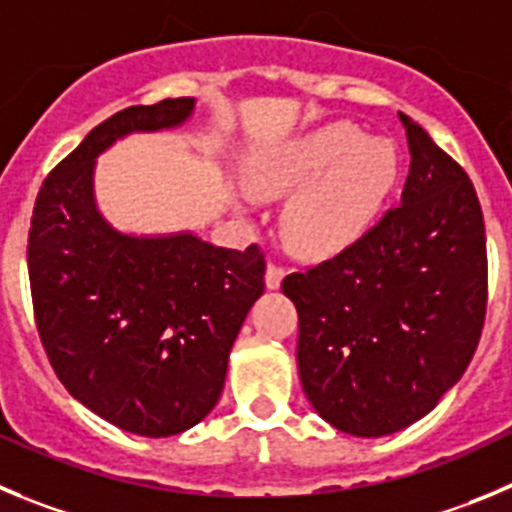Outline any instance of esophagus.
<instances>
[{"label": "esophagus", "instance_id": "1", "mask_svg": "<svg viewBox=\"0 0 512 512\" xmlns=\"http://www.w3.org/2000/svg\"><path fill=\"white\" fill-rule=\"evenodd\" d=\"M283 278H285V270H283V267L275 265V262H270V265H267V270H265V285H267V290H278L280 283H283Z\"/></svg>", "mask_w": 512, "mask_h": 512}]
</instances>
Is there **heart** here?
<instances>
[{"instance_id": "heart-1", "label": "heart", "mask_w": 512, "mask_h": 512, "mask_svg": "<svg viewBox=\"0 0 512 512\" xmlns=\"http://www.w3.org/2000/svg\"><path fill=\"white\" fill-rule=\"evenodd\" d=\"M396 176L399 154L389 138H364L353 123H331L260 156L247 184L265 199L303 188L288 204L285 234L303 255L331 257L374 227Z\"/></svg>"}]
</instances>
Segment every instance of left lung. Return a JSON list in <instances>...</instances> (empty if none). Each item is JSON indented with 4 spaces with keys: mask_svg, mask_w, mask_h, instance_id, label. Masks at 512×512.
Listing matches in <instances>:
<instances>
[{
    "mask_svg": "<svg viewBox=\"0 0 512 512\" xmlns=\"http://www.w3.org/2000/svg\"><path fill=\"white\" fill-rule=\"evenodd\" d=\"M399 121L412 154L399 207L341 255L283 280L298 308L305 396L353 437H386L432 412L485 323L475 186L419 123Z\"/></svg>",
    "mask_w": 512,
    "mask_h": 512,
    "instance_id": "left-lung-1",
    "label": "left lung"
}]
</instances>
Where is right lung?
<instances>
[{
    "label": "right lung",
    "mask_w": 512,
    "mask_h": 512,
    "mask_svg": "<svg viewBox=\"0 0 512 512\" xmlns=\"http://www.w3.org/2000/svg\"><path fill=\"white\" fill-rule=\"evenodd\" d=\"M194 98L131 105L52 169L32 212L27 267L42 346L62 386L123 432L171 437L202 422L229 351L265 290L260 247L194 232L128 234L95 202V159L118 138L184 126Z\"/></svg>",
    "instance_id": "1"
}]
</instances>
